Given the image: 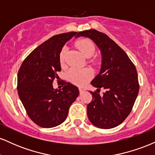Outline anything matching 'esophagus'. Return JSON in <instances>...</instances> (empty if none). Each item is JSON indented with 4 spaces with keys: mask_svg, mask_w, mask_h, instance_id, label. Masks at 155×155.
Instances as JSON below:
<instances>
[{
    "mask_svg": "<svg viewBox=\"0 0 155 155\" xmlns=\"http://www.w3.org/2000/svg\"><path fill=\"white\" fill-rule=\"evenodd\" d=\"M79 93H80V94H82L83 92L85 91L84 89L82 88V87H79Z\"/></svg>",
    "mask_w": 155,
    "mask_h": 155,
    "instance_id": "obj_1",
    "label": "esophagus"
}]
</instances>
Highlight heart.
Here are the masks:
<instances>
[{"label":"heart","instance_id":"1","mask_svg":"<svg viewBox=\"0 0 155 155\" xmlns=\"http://www.w3.org/2000/svg\"><path fill=\"white\" fill-rule=\"evenodd\" d=\"M76 47L81 51V53L86 58H90L92 56L95 51V46L93 42L89 39H80L75 43ZM67 48L63 47L60 53V61L63 63L65 61V54H66ZM90 63L96 64L97 62L95 60H90ZM92 70L89 68H77L73 67L69 69L66 73L67 79L71 82L76 85H84L92 77Z\"/></svg>","mask_w":155,"mask_h":155}]
</instances>
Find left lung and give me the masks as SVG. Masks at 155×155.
<instances>
[{
  "label": "left lung",
  "mask_w": 155,
  "mask_h": 155,
  "mask_svg": "<svg viewBox=\"0 0 155 155\" xmlns=\"http://www.w3.org/2000/svg\"><path fill=\"white\" fill-rule=\"evenodd\" d=\"M77 35L92 39L102 53L101 71L91 81L97 90L90 92L92 99L87 107L88 118L98 128H113L133 109L139 91L136 68L125 51L105 33L87 30ZM101 88L106 91L104 96L99 94Z\"/></svg>",
  "instance_id": "left-lung-1"
}]
</instances>
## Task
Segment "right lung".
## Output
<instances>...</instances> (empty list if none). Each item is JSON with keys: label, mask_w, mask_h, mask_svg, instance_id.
<instances>
[{"label": "right lung", "mask_w": 155, "mask_h": 155, "mask_svg": "<svg viewBox=\"0 0 155 155\" xmlns=\"http://www.w3.org/2000/svg\"><path fill=\"white\" fill-rule=\"evenodd\" d=\"M76 34L77 32H69L48 39L27 57L19 69V97L28 117L41 127L50 128L63 123L79 95L77 87L65 81L59 90H54L52 85L61 71L62 47Z\"/></svg>", "instance_id": "add662e5"}]
</instances>
